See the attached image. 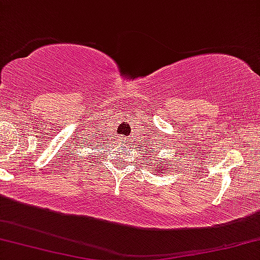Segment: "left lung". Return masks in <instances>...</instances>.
<instances>
[{"label":"left lung","instance_id":"left-lung-1","mask_svg":"<svg viewBox=\"0 0 260 260\" xmlns=\"http://www.w3.org/2000/svg\"><path fill=\"white\" fill-rule=\"evenodd\" d=\"M158 154V153H157ZM167 160V162H164V160ZM153 160H157V157H156V153H154V157H153ZM152 168H151V170L154 169V172L156 173H162L164 174V172H167V170H169L170 172V168H172V160H169L168 158H159L158 162L156 163H152ZM154 173V174H156Z\"/></svg>","mask_w":260,"mask_h":260}]
</instances>
